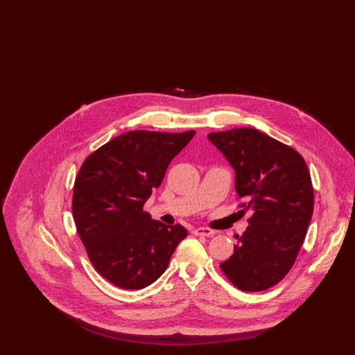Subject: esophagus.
I'll return each mask as SVG.
<instances>
[{
  "label": "esophagus",
  "mask_w": 355,
  "mask_h": 355,
  "mask_svg": "<svg viewBox=\"0 0 355 355\" xmlns=\"http://www.w3.org/2000/svg\"><path fill=\"white\" fill-rule=\"evenodd\" d=\"M193 234L194 236H210L214 234V232L211 229H207V227H197V229L193 230Z\"/></svg>",
  "instance_id": "obj_1"
}]
</instances>
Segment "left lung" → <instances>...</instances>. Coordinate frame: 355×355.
<instances>
[{
  "label": "left lung",
  "mask_w": 355,
  "mask_h": 355,
  "mask_svg": "<svg viewBox=\"0 0 355 355\" xmlns=\"http://www.w3.org/2000/svg\"><path fill=\"white\" fill-rule=\"evenodd\" d=\"M207 137L236 170L241 213H250L220 270L242 291L270 288L286 277L304 245L314 209L310 171L300 153L257 129Z\"/></svg>",
  "instance_id": "left-lung-1"
}]
</instances>
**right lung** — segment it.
<instances>
[{"mask_svg":"<svg viewBox=\"0 0 355 355\" xmlns=\"http://www.w3.org/2000/svg\"><path fill=\"white\" fill-rule=\"evenodd\" d=\"M194 135L128 132L92 153L78 170L71 201L77 233L94 269L113 285L149 286L187 236L180 223L152 220L144 205Z\"/></svg>","mask_w":355,"mask_h":355,"instance_id":"right-lung-1","label":"right lung"}]
</instances>
